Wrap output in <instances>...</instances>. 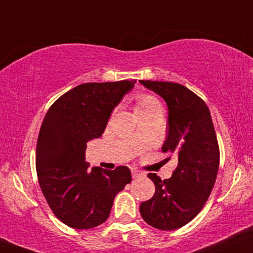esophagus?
<instances>
[{"instance_id": "esophagus-1", "label": "esophagus", "mask_w": 253, "mask_h": 253, "mask_svg": "<svg viewBox=\"0 0 253 253\" xmlns=\"http://www.w3.org/2000/svg\"><path fill=\"white\" fill-rule=\"evenodd\" d=\"M132 176H133V178H137V177L143 176V174L141 171L136 170V169H132Z\"/></svg>"}]
</instances>
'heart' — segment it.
Here are the masks:
<instances>
[{
    "label": "heart",
    "mask_w": 253,
    "mask_h": 253,
    "mask_svg": "<svg viewBox=\"0 0 253 253\" xmlns=\"http://www.w3.org/2000/svg\"><path fill=\"white\" fill-rule=\"evenodd\" d=\"M156 108H162L161 103L150 94H139L136 97L135 113H147Z\"/></svg>",
    "instance_id": "1"
}]
</instances>
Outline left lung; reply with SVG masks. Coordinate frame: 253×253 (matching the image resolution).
Here are the masks:
<instances>
[{"mask_svg": "<svg viewBox=\"0 0 253 253\" xmlns=\"http://www.w3.org/2000/svg\"><path fill=\"white\" fill-rule=\"evenodd\" d=\"M140 84L167 104L168 130L162 152L178 159L168 180L148 174L155 194L140 204V213L153 228L170 231L189 223L207 202L218 171V143L209 108L194 92L177 83L140 81Z\"/></svg>", "mask_w": 253, "mask_h": 253, "instance_id": "1", "label": "left lung"}]
</instances>
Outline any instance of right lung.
Segmentation results:
<instances>
[{"mask_svg":"<svg viewBox=\"0 0 253 253\" xmlns=\"http://www.w3.org/2000/svg\"><path fill=\"white\" fill-rule=\"evenodd\" d=\"M136 81L86 83L70 89L45 114L36 149L42 193L58 219L73 229H92L110 216L114 197L132 181L130 170L93 167L87 142L98 139L124 95Z\"/></svg>","mask_w":253,"mask_h":253,"instance_id":"right-lung-1","label":"right lung"}]
</instances>
